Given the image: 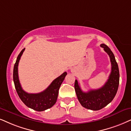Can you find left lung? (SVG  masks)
Returning a JSON list of instances; mask_svg holds the SVG:
<instances>
[{
    "label": "left lung",
    "mask_w": 131,
    "mask_h": 131,
    "mask_svg": "<svg viewBox=\"0 0 131 131\" xmlns=\"http://www.w3.org/2000/svg\"><path fill=\"white\" fill-rule=\"evenodd\" d=\"M100 46L110 56L111 62V72L107 82L100 88L92 89L87 92L82 91L77 80L74 84L76 95L81 105L93 111L100 110L112 102L118 90L120 79L118 64L113 52L105 44H101Z\"/></svg>",
    "instance_id": "left-lung-1"
}]
</instances>
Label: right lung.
Returning a JSON list of instances; mask_svg holds the SVG:
<instances>
[{"mask_svg": "<svg viewBox=\"0 0 131 131\" xmlns=\"http://www.w3.org/2000/svg\"><path fill=\"white\" fill-rule=\"evenodd\" d=\"M23 49L18 56L13 69V80L18 95L26 106L37 111H43L50 108L57 101L59 90L67 72H64L52 81L50 85L43 91L37 94H29L25 91L20 83L18 75V65L23 52Z\"/></svg>", "mask_w": 131, "mask_h": 131, "instance_id": "obj_1", "label": "right lung"}]
</instances>
